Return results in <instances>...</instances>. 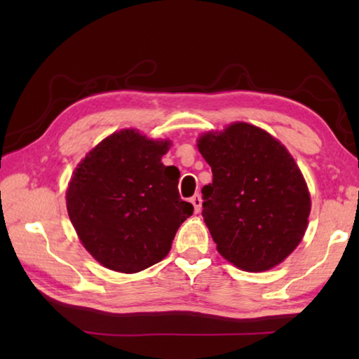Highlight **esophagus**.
Segmentation results:
<instances>
[{"instance_id": "34e87169", "label": "esophagus", "mask_w": 359, "mask_h": 359, "mask_svg": "<svg viewBox=\"0 0 359 359\" xmlns=\"http://www.w3.org/2000/svg\"><path fill=\"white\" fill-rule=\"evenodd\" d=\"M190 203L193 204V208H194V212H198L201 210V205H203V199H201V196H199V194H194V196H191L190 198Z\"/></svg>"}]
</instances>
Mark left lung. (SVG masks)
I'll list each match as a JSON object with an SVG mask.
<instances>
[{
    "label": "left lung",
    "instance_id": "left-lung-1",
    "mask_svg": "<svg viewBox=\"0 0 359 359\" xmlns=\"http://www.w3.org/2000/svg\"><path fill=\"white\" fill-rule=\"evenodd\" d=\"M212 168L203 187V217L224 259L261 272L299 245L311 214L306 180L288 150L269 133L238 121L198 139Z\"/></svg>",
    "mask_w": 359,
    "mask_h": 359
}]
</instances>
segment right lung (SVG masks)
<instances>
[{"label": "right lung", "instance_id": "obj_1", "mask_svg": "<svg viewBox=\"0 0 359 359\" xmlns=\"http://www.w3.org/2000/svg\"><path fill=\"white\" fill-rule=\"evenodd\" d=\"M169 141L121 130L101 141L72 172L66 208L82 245L107 269L135 274L171 250L193 214L180 199V172L165 166Z\"/></svg>", "mask_w": 359, "mask_h": 359}]
</instances>
